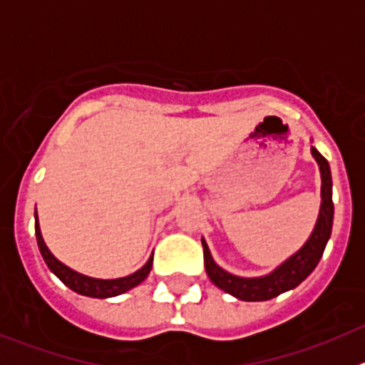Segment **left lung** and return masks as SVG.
Instances as JSON below:
<instances>
[{
    "label": "left lung",
    "instance_id": "8db88e82",
    "mask_svg": "<svg viewBox=\"0 0 365 365\" xmlns=\"http://www.w3.org/2000/svg\"><path fill=\"white\" fill-rule=\"evenodd\" d=\"M311 155L314 157L316 164L320 168L322 177V190H320V212H318V219L314 222L311 235L307 241L296 250L292 256L287 257L283 263H279L274 270L263 276H235V274L228 272L222 267L215 263L212 257L210 248L206 245L205 237H201L202 248H205V269L210 282L215 287H219L221 291L228 292L234 298L241 299V302H267L276 296L283 294L287 291H292L303 279L307 278L309 274L316 269L318 261L322 259L327 245L329 237H331V230H333V217H334V205H333V179H331V168L325 160L324 155L311 146Z\"/></svg>",
    "mask_w": 365,
    "mask_h": 365
}]
</instances>
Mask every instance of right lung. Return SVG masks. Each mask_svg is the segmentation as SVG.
Here are the masks:
<instances>
[{"label":"right lung","instance_id":"1","mask_svg":"<svg viewBox=\"0 0 365 365\" xmlns=\"http://www.w3.org/2000/svg\"><path fill=\"white\" fill-rule=\"evenodd\" d=\"M34 219H36V225H34V230H36V241L38 247H40V252L43 261L47 263L51 272L56 276L63 285H67L71 291L78 292L82 296H89V298H113V296L124 294V292L131 291L137 285L144 282L150 274L151 265H153V256H150V259L144 263V267H140L138 270H135L130 276H124V278L117 279H100V278H91V276H86V274H80L76 270H73L71 267L63 265L62 261L56 259L54 254L51 252L49 247L45 245L43 235L40 230V221H38V212H34Z\"/></svg>","mask_w":365,"mask_h":365}]
</instances>
